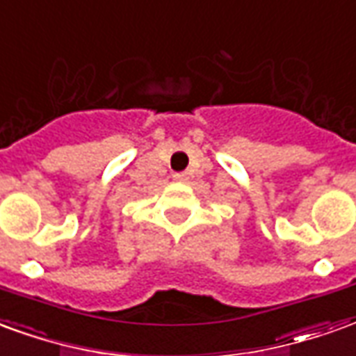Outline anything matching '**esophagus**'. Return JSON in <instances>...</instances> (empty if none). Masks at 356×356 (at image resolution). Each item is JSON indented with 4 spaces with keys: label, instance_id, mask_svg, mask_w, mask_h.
Returning a JSON list of instances; mask_svg holds the SVG:
<instances>
[{
    "label": "esophagus",
    "instance_id": "esophagus-1",
    "mask_svg": "<svg viewBox=\"0 0 356 356\" xmlns=\"http://www.w3.org/2000/svg\"><path fill=\"white\" fill-rule=\"evenodd\" d=\"M173 179H175V181H186V173H175Z\"/></svg>",
    "mask_w": 356,
    "mask_h": 356
}]
</instances>
